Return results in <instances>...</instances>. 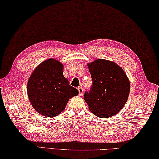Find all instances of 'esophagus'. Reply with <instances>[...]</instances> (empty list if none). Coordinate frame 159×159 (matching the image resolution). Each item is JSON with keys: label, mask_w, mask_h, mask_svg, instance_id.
<instances>
[{"label": "esophagus", "mask_w": 159, "mask_h": 159, "mask_svg": "<svg viewBox=\"0 0 159 159\" xmlns=\"http://www.w3.org/2000/svg\"><path fill=\"white\" fill-rule=\"evenodd\" d=\"M77 90H78V91H79V95H82L84 94V89L82 88V87H78V88H77Z\"/></svg>", "instance_id": "esophagus-1"}]
</instances>
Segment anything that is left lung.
<instances>
[{
	"instance_id": "1",
	"label": "left lung",
	"mask_w": 159,
	"mask_h": 159,
	"mask_svg": "<svg viewBox=\"0 0 159 159\" xmlns=\"http://www.w3.org/2000/svg\"><path fill=\"white\" fill-rule=\"evenodd\" d=\"M93 84L84 99L94 115L108 118L121 111L127 102L130 84L121 68L111 61L99 59L88 64Z\"/></svg>"
}]
</instances>
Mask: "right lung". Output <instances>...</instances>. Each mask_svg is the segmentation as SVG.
<instances>
[{"label": "right lung", "instance_id": "1", "mask_svg": "<svg viewBox=\"0 0 159 159\" xmlns=\"http://www.w3.org/2000/svg\"><path fill=\"white\" fill-rule=\"evenodd\" d=\"M27 93L32 106L39 114L53 117L62 112L69 99L79 92L64 77L62 64L48 59L32 73L27 83Z\"/></svg>", "mask_w": 159, "mask_h": 159}]
</instances>
